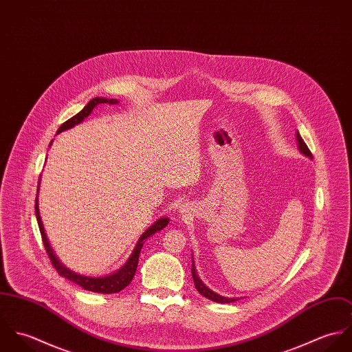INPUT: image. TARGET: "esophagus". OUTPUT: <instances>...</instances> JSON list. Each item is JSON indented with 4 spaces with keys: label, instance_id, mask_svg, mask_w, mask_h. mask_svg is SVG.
Masks as SVG:
<instances>
[{
    "label": "esophagus",
    "instance_id": "esophagus-1",
    "mask_svg": "<svg viewBox=\"0 0 352 352\" xmlns=\"http://www.w3.org/2000/svg\"><path fill=\"white\" fill-rule=\"evenodd\" d=\"M179 211H180V212H182V214H184V212H187V211H186V208H184V206H183V207H180V210H179Z\"/></svg>",
    "mask_w": 352,
    "mask_h": 352
}]
</instances>
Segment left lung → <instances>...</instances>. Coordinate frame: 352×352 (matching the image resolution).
Instances as JSON below:
<instances>
[{
    "label": "left lung",
    "mask_w": 352,
    "mask_h": 352,
    "mask_svg": "<svg viewBox=\"0 0 352 352\" xmlns=\"http://www.w3.org/2000/svg\"><path fill=\"white\" fill-rule=\"evenodd\" d=\"M296 140H297V144H298L297 146H298V151H300V153H302L305 157H307V158H310V160H311V158H313V155H311L310 151L307 149V146H306V144L303 142V140H302L301 135H300V133H298V131L296 133ZM191 274H192V279H194L195 289L201 293L203 297H206L207 300L218 302V303H230V302L239 301V298H237V297L228 298V297L219 296V294H217L215 292H212L211 289H208V287L201 282V278L198 276V272H197V268H195L194 258H192V268H191Z\"/></svg>",
    "instance_id": "obj_1"
}]
</instances>
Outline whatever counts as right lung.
I'll use <instances>...</instances> for the list:
<instances>
[{
  "label": "right lung",
  "mask_w": 352,
  "mask_h": 352,
  "mask_svg": "<svg viewBox=\"0 0 352 352\" xmlns=\"http://www.w3.org/2000/svg\"><path fill=\"white\" fill-rule=\"evenodd\" d=\"M118 102L119 101L116 100V99H105V98H95V99H92L77 115H74L73 118L66 120L58 129L56 134H59L62 131H66V130H69V129L82 123L98 105H100V104H118ZM51 145H52V141L50 142V146ZM41 179H42V176L39 177V183H38V194H36V201H35V214H36V219H38V225H39V230H41V234H42V240H43L45 248H46L47 254L50 257L52 265L58 271V274L60 276L69 279L70 282L81 286L84 290L94 292V293H100V294L119 293L126 286H129L131 283L134 275H135V271H137V267H138V260H140V253H141V250H142L145 241L151 236L155 234L157 232L162 230L168 225L169 218L168 217H162V218L157 219L151 225V228H148L145 230V233H142V236L140 237L138 243L135 244L134 250L131 252L130 257L127 258V261L118 271H115V272H112L109 275H104V276H87V275H81L78 272H74V271L69 270L66 265H63L62 261L56 257V254L54 253L52 248H51L49 239H47L46 232H45V226H43L42 218H41V212H39V187H41Z\"/></svg>",
  "instance_id": "1"
}]
</instances>
